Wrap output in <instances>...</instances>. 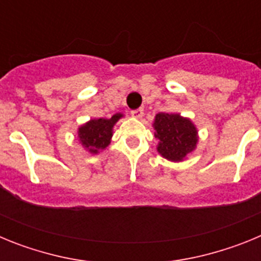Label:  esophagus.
I'll return each mask as SVG.
<instances>
[{
	"label": "esophagus",
	"instance_id": "1",
	"mask_svg": "<svg viewBox=\"0 0 261 261\" xmlns=\"http://www.w3.org/2000/svg\"><path fill=\"white\" fill-rule=\"evenodd\" d=\"M130 115H132L133 117H136V119H141V117L144 116V110H142V108L133 110V111H130Z\"/></svg>",
	"mask_w": 261,
	"mask_h": 261
}]
</instances>
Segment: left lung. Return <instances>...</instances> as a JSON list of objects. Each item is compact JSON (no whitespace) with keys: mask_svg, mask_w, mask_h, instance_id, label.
Listing matches in <instances>:
<instances>
[{"mask_svg":"<svg viewBox=\"0 0 261 261\" xmlns=\"http://www.w3.org/2000/svg\"><path fill=\"white\" fill-rule=\"evenodd\" d=\"M155 138L159 140L156 150L163 158L180 162L193 151L197 144V130L190 119L177 114L161 112L154 120Z\"/></svg>","mask_w":261,"mask_h":261,"instance_id":"left-lung-1","label":"left lung"}]
</instances>
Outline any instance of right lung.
<instances>
[{
	"label": "right lung",
	"mask_w": 261,
	"mask_h": 261,
	"mask_svg": "<svg viewBox=\"0 0 261 261\" xmlns=\"http://www.w3.org/2000/svg\"><path fill=\"white\" fill-rule=\"evenodd\" d=\"M121 116H123L121 114H116L111 119L90 120L89 123L78 129L81 144L93 154H98L99 151L105 150L111 142L112 128Z\"/></svg>",
	"instance_id": "add662e5"
}]
</instances>
